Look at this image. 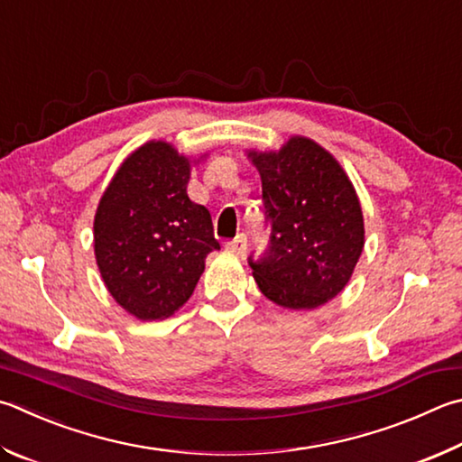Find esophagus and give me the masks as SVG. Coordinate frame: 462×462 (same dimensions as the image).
Returning a JSON list of instances; mask_svg holds the SVG:
<instances>
[{"instance_id":"esophagus-1","label":"esophagus","mask_w":462,"mask_h":462,"mask_svg":"<svg viewBox=\"0 0 462 462\" xmlns=\"http://www.w3.org/2000/svg\"><path fill=\"white\" fill-rule=\"evenodd\" d=\"M226 248H228L230 253H234V254H245V253H246V248H248V238H246V234H238V236L234 238V240L226 242Z\"/></svg>"}]
</instances>
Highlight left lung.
<instances>
[{"label":"left lung","instance_id":"8db88e82","mask_svg":"<svg viewBox=\"0 0 462 462\" xmlns=\"http://www.w3.org/2000/svg\"><path fill=\"white\" fill-rule=\"evenodd\" d=\"M263 180L271 238L248 256L258 289L287 309H315L351 279L364 250V216L341 165L315 141L292 137L279 153H250Z\"/></svg>","mask_w":462,"mask_h":462}]
</instances>
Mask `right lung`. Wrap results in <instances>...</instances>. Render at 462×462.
I'll list each match as a JSON object with an SVG mask.
<instances>
[{"mask_svg":"<svg viewBox=\"0 0 462 462\" xmlns=\"http://www.w3.org/2000/svg\"><path fill=\"white\" fill-rule=\"evenodd\" d=\"M189 162L163 141L121 165L95 216V254L108 292L143 321L191 297L206 256L220 250L212 216L188 196Z\"/></svg>","mask_w":462,"mask_h":462,"instance_id":"1","label":"right lung"}]
</instances>
